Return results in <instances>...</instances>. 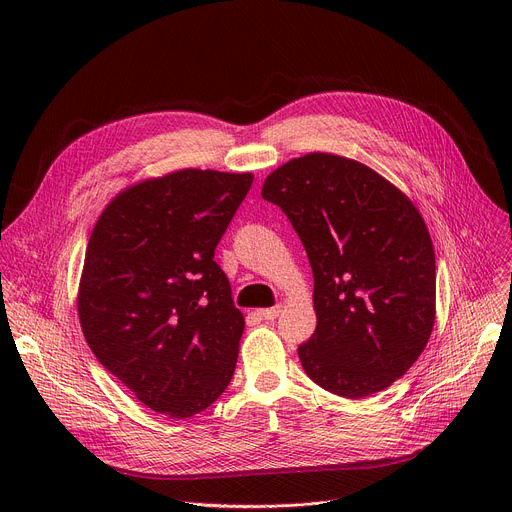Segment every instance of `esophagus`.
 I'll use <instances>...</instances> for the list:
<instances>
[{
	"instance_id": "esophagus-1",
	"label": "esophagus",
	"mask_w": 512,
	"mask_h": 512,
	"mask_svg": "<svg viewBox=\"0 0 512 512\" xmlns=\"http://www.w3.org/2000/svg\"><path fill=\"white\" fill-rule=\"evenodd\" d=\"M281 308L275 306V308H265V310H257V316L263 318V320H275L279 316Z\"/></svg>"
}]
</instances>
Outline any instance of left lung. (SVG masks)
I'll use <instances>...</instances> for the list:
<instances>
[{
	"label": "left lung",
	"instance_id": "1",
	"mask_svg": "<svg viewBox=\"0 0 512 512\" xmlns=\"http://www.w3.org/2000/svg\"><path fill=\"white\" fill-rule=\"evenodd\" d=\"M261 196L289 218L312 265L318 324L298 348L306 375L346 399L387 389L435 320V255L421 214L377 172L332 154L283 164Z\"/></svg>",
	"mask_w": 512,
	"mask_h": 512
}]
</instances>
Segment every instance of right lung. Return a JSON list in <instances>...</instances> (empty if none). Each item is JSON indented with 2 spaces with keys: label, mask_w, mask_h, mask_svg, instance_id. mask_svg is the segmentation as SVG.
<instances>
[{
  "label": "right lung",
  "mask_w": 512,
  "mask_h": 512,
  "mask_svg": "<svg viewBox=\"0 0 512 512\" xmlns=\"http://www.w3.org/2000/svg\"><path fill=\"white\" fill-rule=\"evenodd\" d=\"M251 174L180 170L121 192L93 229L79 291L85 338L150 409L184 419L229 387L245 318L214 249Z\"/></svg>",
  "instance_id": "right-lung-1"
}]
</instances>
